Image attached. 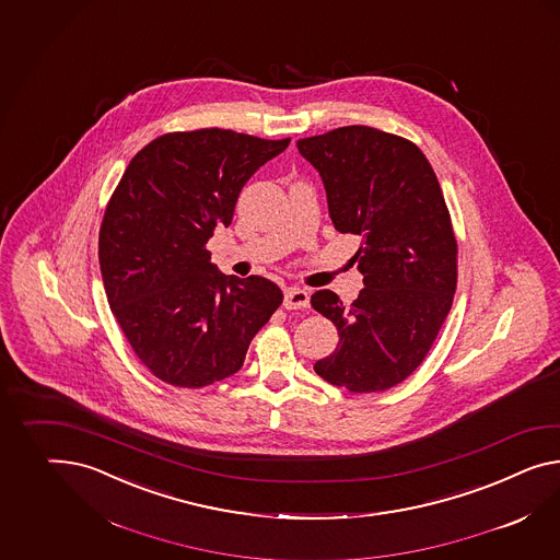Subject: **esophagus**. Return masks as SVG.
Here are the masks:
<instances>
[{"label":"esophagus","mask_w":560,"mask_h":560,"mask_svg":"<svg viewBox=\"0 0 560 560\" xmlns=\"http://www.w3.org/2000/svg\"><path fill=\"white\" fill-rule=\"evenodd\" d=\"M308 292L302 288H287L284 290V308L296 311V308H306L308 306Z\"/></svg>","instance_id":"obj_1"}]
</instances>
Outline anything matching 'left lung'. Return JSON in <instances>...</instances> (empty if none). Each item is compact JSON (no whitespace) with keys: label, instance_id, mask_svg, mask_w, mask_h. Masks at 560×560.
I'll use <instances>...</instances> for the list:
<instances>
[{"label":"left lung","instance_id":"8db88e82","mask_svg":"<svg viewBox=\"0 0 560 560\" xmlns=\"http://www.w3.org/2000/svg\"><path fill=\"white\" fill-rule=\"evenodd\" d=\"M327 190L335 230L361 237L365 288L351 304L318 290L311 304L339 330L315 372L372 394L398 386L431 351L457 290V237L436 174L410 140L368 126L302 138Z\"/></svg>","mask_w":560,"mask_h":560}]
</instances>
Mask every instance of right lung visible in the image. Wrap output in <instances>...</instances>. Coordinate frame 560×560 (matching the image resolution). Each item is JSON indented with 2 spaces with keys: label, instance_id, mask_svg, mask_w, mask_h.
Segmentation results:
<instances>
[{
  "label": "right lung",
  "instance_id": "add662e5",
  "mask_svg": "<svg viewBox=\"0 0 560 560\" xmlns=\"http://www.w3.org/2000/svg\"><path fill=\"white\" fill-rule=\"evenodd\" d=\"M288 144L233 129L171 131L117 183L101 221L103 287L133 353L162 382L205 387L230 377L282 304V290L261 276L217 272L207 242L230 225L245 183Z\"/></svg>",
  "mask_w": 560,
  "mask_h": 560
}]
</instances>
